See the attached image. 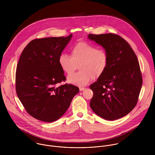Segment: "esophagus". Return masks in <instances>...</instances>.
Returning a JSON list of instances; mask_svg holds the SVG:
<instances>
[{"mask_svg":"<svg viewBox=\"0 0 155 155\" xmlns=\"http://www.w3.org/2000/svg\"><path fill=\"white\" fill-rule=\"evenodd\" d=\"M85 89V88H84V87H79V90H80L81 91H84Z\"/></svg>","mask_w":155,"mask_h":155,"instance_id":"34e87169","label":"esophagus"}]
</instances>
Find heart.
I'll use <instances>...</instances> for the list:
<instances>
[{
    "label": "heart",
    "instance_id": "b5f03b06",
    "mask_svg": "<svg viewBox=\"0 0 155 155\" xmlns=\"http://www.w3.org/2000/svg\"><path fill=\"white\" fill-rule=\"evenodd\" d=\"M109 57L106 51L87 42H80L73 46L71 56L62 53L58 58V63L62 70L70 74L79 65V72L69 76L67 82L78 86L87 85L93 77L101 76L107 68Z\"/></svg>",
    "mask_w": 155,
    "mask_h": 155
}]
</instances>
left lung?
Here are the masks:
<instances>
[{"mask_svg": "<svg viewBox=\"0 0 155 155\" xmlns=\"http://www.w3.org/2000/svg\"><path fill=\"white\" fill-rule=\"evenodd\" d=\"M88 38L101 45L109 57L106 70L89 87L94 93L90 107L106 120L118 119L133 110L138 101L142 76L137 57L119 35L89 34Z\"/></svg>", "mask_w": 155, "mask_h": 155, "instance_id": "8db88e82", "label": "left lung"}]
</instances>
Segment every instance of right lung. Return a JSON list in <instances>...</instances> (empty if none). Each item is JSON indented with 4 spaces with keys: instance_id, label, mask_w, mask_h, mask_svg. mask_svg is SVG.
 Here are the masks:
<instances>
[{
    "instance_id": "right-lung-1",
    "label": "right lung",
    "mask_w": 155,
    "mask_h": 155,
    "mask_svg": "<svg viewBox=\"0 0 155 155\" xmlns=\"http://www.w3.org/2000/svg\"><path fill=\"white\" fill-rule=\"evenodd\" d=\"M72 38H46L31 41L21 53L16 71V91L28 113L39 120L52 122L60 119L79 92L64 81L58 58Z\"/></svg>"
}]
</instances>
